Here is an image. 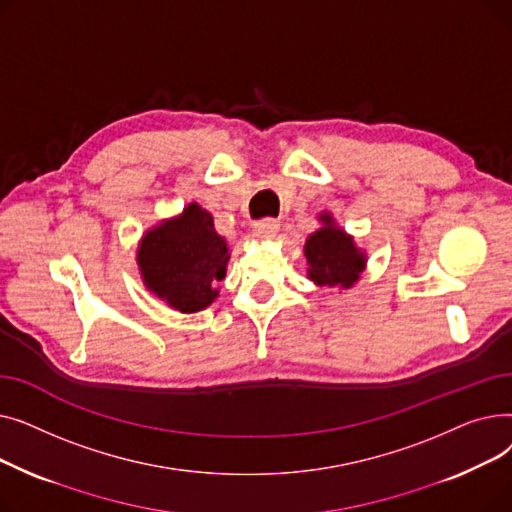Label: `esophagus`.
I'll return each instance as SVG.
<instances>
[{"mask_svg": "<svg viewBox=\"0 0 512 512\" xmlns=\"http://www.w3.org/2000/svg\"><path fill=\"white\" fill-rule=\"evenodd\" d=\"M278 228H280V222L274 220V218H265V220H259L255 224V234L259 238H274L278 234Z\"/></svg>", "mask_w": 512, "mask_h": 512, "instance_id": "esophagus-1", "label": "esophagus"}]
</instances>
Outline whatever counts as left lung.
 Listing matches in <instances>:
<instances>
[{
  "mask_svg": "<svg viewBox=\"0 0 512 512\" xmlns=\"http://www.w3.org/2000/svg\"><path fill=\"white\" fill-rule=\"evenodd\" d=\"M324 224L305 242L307 276L324 288H351L365 270V253L357 249L353 236L336 226L330 213H321Z\"/></svg>",
  "mask_w": 512,
  "mask_h": 512,
  "instance_id": "8db88e82",
  "label": "left lung"
}]
</instances>
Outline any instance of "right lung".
<instances>
[{"label": "right lung", "instance_id": "add662e5", "mask_svg": "<svg viewBox=\"0 0 512 512\" xmlns=\"http://www.w3.org/2000/svg\"><path fill=\"white\" fill-rule=\"evenodd\" d=\"M228 259L226 238L197 203L147 230L137 251L147 290L180 313H197L215 301V284L226 278Z\"/></svg>", "mask_w": 512, "mask_h": 512}]
</instances>
